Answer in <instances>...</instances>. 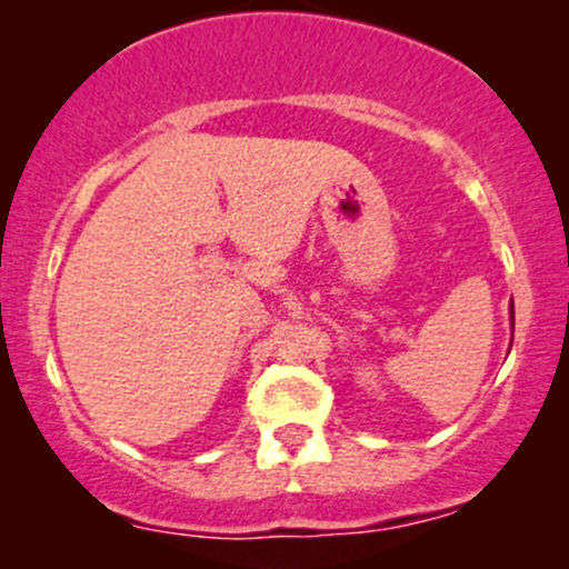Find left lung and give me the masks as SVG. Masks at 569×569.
I'll return each instance as SVG.
<instances>
[{
	"label": "left lung",
	"instance_id": "8db88e82",
	"mask_svg": "<svg viewBox=\"0 0 569 569\" xmlns=\"http://www.w3.org/2000/svg\"><path fill=\"white\" fill-rule=\"evenodd\" d=\"M511 321H513V305H511Z\"/></svg>",
	"mask_w": 569,
	"mask_h": 569
}]
</instances>
